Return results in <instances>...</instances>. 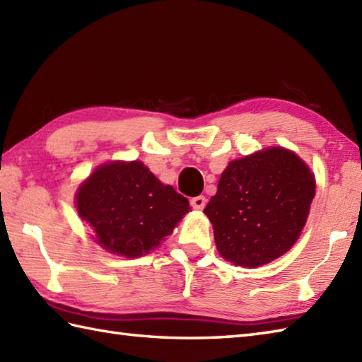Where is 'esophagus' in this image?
Segmentation results:
<instances>
[{"instance_id":"1","label":"esophagus","mask_w":362,"mask_h":362,"mask_svg":"<svg viewBox=\"0 0 362 362\" xmlns=\"http://www.w3.org/2000/svg\"><path fill=\"white\" fill-rule=\"evenodd\" d=\"M189 204L194 210H204V206L206 204V199H205V196H196V197L191 199Z\"/></svg>"}]
</instances>
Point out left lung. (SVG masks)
I'll return each instance as SVG.
<instances>
[{
    "instance_id": "8db88e82",
    "label": "left lung",
    "mask_w": 362,
    "mask_h": 362,
    "mask_svg": "<svg viewBox=\"0 0 362 362\" xmlns=\"http://www.w3.org/2000/svg\"><path fill=\"white\" fill-rule=\"evenodd\" d=\"M314 194V174L292 151L267 148L230 161L204 210L221 257L249 269L281 257L302 233Z\"/></svg>"
}]
</instances>
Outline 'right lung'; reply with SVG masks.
I'll return each mask as SVG.
<instances>
[{
  "label": "right lung",
  "instance_id": "1",
  "mask_svg": "<svg viewBox=\"0 0 362 362\" xmlns=\"http://www.w3.org/2000/svg\"><path fill=\"white\" fill-rule=\"evenodd\" d=\"M76 209L103 249L136 258L158 247L191 206L135 160L98 166L76 193Z\"/></svg>",
  "mask_w": 362,
  "mask_h": 362
}]
</instances>
